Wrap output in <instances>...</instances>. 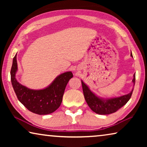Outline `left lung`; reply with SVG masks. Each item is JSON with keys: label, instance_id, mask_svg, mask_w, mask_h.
Returning <instances> with one entry per match:
<instances>
[{"label": "left lung", "instance_id": "8db88e82", "mask_svg": "<svg viewBox=\"0 0 147 147\" xmlns=\"http://www.w3.org/2000/svg\"><path fill=\"white\" fill-rule=\"evenodd\" d=\"M130 56L133 57L131 53ZM132 82L135 85V74H134ZM82 85L84 98H85L87 104H88L91 110H93L96 113L100 114V115H108V114L116 112L118 109L122 108L128 102V101L131 98L134 90L133 89L130 93L119 96V97L104 100L102 98H100L98 96H96L93 92H91L88 87L83 82V81H82Z\"/></svg>", "mask_w": 147, "mask_h": 147}]
</instances>
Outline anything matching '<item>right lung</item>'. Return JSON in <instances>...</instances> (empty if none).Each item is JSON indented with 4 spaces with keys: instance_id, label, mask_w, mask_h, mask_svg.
Masks as SVG:
<instances>
[{
    "instance_id": "add662e5",
    "label": "right lung",
    "mask_w": 147,
    "mask_h": 147,
    "mask_svg": "<svg viewBox=\"0 0 147 147\" xmlns=\"http://www.w3.org/2000/svg\"><path fill=\"white\" fill-rule=\"evenodd\" d=\"M17 54L13 59L11 69V81L18 100L28 109L38 115H47L55 111L60 106L68 82L73 75L71 72L60 74L47 88L33 90L21 85L17 81Z\"/></svg>"
}]
</instances>
